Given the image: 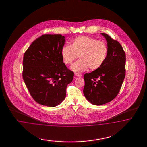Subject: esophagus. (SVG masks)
I'll return each instance as SVG.
<instances>
[{"label":"esophagus","mask_w":147,"mask_h":147,"mask_svg":"<svg viewBox=\"0 0 147 147\" xmlns=\"http://www.w3.org/2000/svg\"><path fill=\"white\" fill-rule=\"evenodd\" d=\"M74 76H82V74H79V73H75V74H74Z\"/></svg>","instance_id":"esophagus-1"}]
</instances>
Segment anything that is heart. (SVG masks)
Wrapping results in <instances>:
<instances>
[{"label": "heart", "mask_w": 147, "mask_h": 147, "mask_svg": "<svg viewBox=\"0 0 147 147\" xmlns=\"http://www.w3.org/2000/svg\"><path fill=\"white\" fill-rule=\"evenodd\" d=\"M108 53L106 44L87 36H79L74 39L71 45L63 46L61 50L63 62L71 65L79 57L80 60L75 62L71 69L75 72H83L88 67L96 70L102 65Z\"/></svg>", "instance_id": "b5f03b06"}]
</instances>
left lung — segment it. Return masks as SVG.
Here are the masks:
<instances>
[{
  "label": "left lung",
  "mask_w": 147,
  "mask_h": 147,
  "mask_svg": "<svg viewBox=\"0 0 147 147\" xmlns=\"http://www.w3.org/2000/svg\"><path fill=\"white\" fill-rule=\"evenodd\" d=\"M108 53L102 65L84 75V94L92 104L100 106L109 102L120 92L125 74V54L120 44L106 33Z\"/></svg>",
  "instance_id": "obj_1"
}]
</instances>
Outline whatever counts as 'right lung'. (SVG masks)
Returning a JSON list of instances; mask_svg holds the SVG:
<instances>
[{"instance_id":"obj_1","label":"right lung","mask_w":147,"mask_h":147,"mask_svg":"<svg viewBox=\"0 0 147 147\" xmlns=\"http://www.w3.org/2000/svg\"><path fill=\"white\" fill-rule=\"evenodd\" d=\"M65 42L61 34H44L34 41L24 53L22 78L32 97L40 105L53 107L63 101L74 73L62 62Z\"/></svg>"}]
</instances>
